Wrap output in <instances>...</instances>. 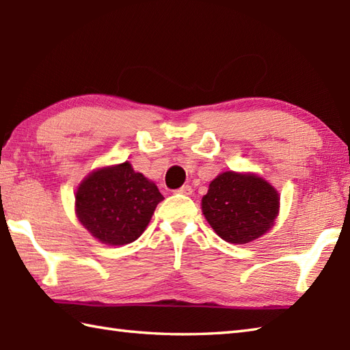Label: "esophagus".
<instances>
[{"label":"esophagus","mask_w":350,"mask_h":350,"mask_svg":"<svg viewBox=\"0 0 350 350\" xmlns=\"http://www.w3.org/2000/svg\"><path fill=\"white\" fill-rule=\"evenodd\" d=\"M176 193H177V194H182V196H193V188H191L189 185H185V187L177 189Z\"/></svg>","instance_id":"34e87169"}]
</instances>
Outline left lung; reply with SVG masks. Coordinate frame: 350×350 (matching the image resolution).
<instances>
[{"label":"left lung","instance_id":"1","mask_svg":"<svg viewBox=\"0 0 350 350\" xmlns=\"http://www.w3.org/2000/svg\"><path fill=\"white\" fill-rule=\"evenodd\" d=\"M280 197L255 173L224 171L209 183L202 212L224 241L247 244L267 234L279 215Z\"/></svg>","mask_w":350,"mask_h":350}]
</instances>
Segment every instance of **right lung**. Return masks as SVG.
<instances>
[{"instance_id":"add662e5","label":"right lung","mask_w":350,"mask_h":350,"mask_svg":"<svg viewBox=\"0 0 350 350\" xmlns=\"http://www.w3.org/2000/svg\"><path fill=\"white\" fill-rule=\"evenodd\" d=\"M163 200L156 183L129 161L97 168L75 191V215L97 241L124 245L138 239Z\"/></svg>"}]
</instances>
